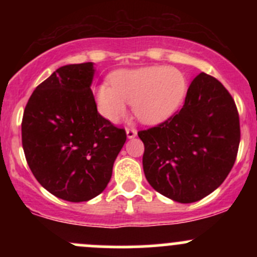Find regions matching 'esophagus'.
<instances>
[{
    "instance_id": "obj_1",
    "label": "esophagus",
    "mask_w": 257,
    "mask_h": 257,
    "mask_svg": "<svg viewBox=\"0 0 257 257\" xmlns=\"http://www.w3.org/2000/svg\"><path fill=\"white\" fill-rule=\"evenodd\" d=\"M126 137L128 139H133L137 137V131L134 128H126Z\"/></svg>"
}]
</instances>
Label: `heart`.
Here are the masks:
<instances>
[{
  "label": "heart",
  "instance_id": "obj_1",
  "mask_svg": "<svg viewBox=\"0 0 257 257\" xmlns=\"http://www.w3.org/2000/svg\"><path fill=\"white\" fill-rule=\"evenodd\" d=\"M188 83L181 72L163 66L124 69L110 77V85L97 90V104L103 116L118 121L125 115L126 103L136 115L154 124L169 118L185 98Z\"/></svg>",
  "mask_w": 257,
  "mask_h": 257
}]
</instances>
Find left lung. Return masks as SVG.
<instances>
[{
    "label": "left lung",
    "mask_w": 257,
    "mask_h": 257,
    "mask_svg": "<svg viewBox=\"0 0 257 257\" xmlns=\"http://www.w3.org/2000/svg\"><path fill=\"white\" fill-rule=\"evenodd\" d=\"M148 183L188 204L219 188L236 160L240 120L226 88L206 73L189 87L183 108L157 126L138 132Z\"/></svg>",
    "instance_id": "1"
}]
</instances>
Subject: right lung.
<instances>
[{"mask_svg": "<svg viewBox=\"0 0 257 257\" xmlns=\"http://www.w3.org/2000/svg\"><path fill=\"white\" fill-rule=\"evenodd\" d=\"M92 62L68 64L43 80L22 118V147L38 183L63 200L79 203L99 195L126 141L97 110Z\"/></svg>", "mask_w": 257, "mask_h": 257, "instance_id": "1", "label": "right lung"}]
</instances>
